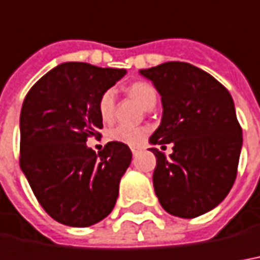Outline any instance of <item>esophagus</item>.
I'll return each mask as SVG.
<instances>
[{
    "label": "esophagus",
    "instance_id": "obj_1",
    "mask_svg": "<svg viewBox=\"0 0 260 260\" xmlns=\"http://www.w3.org/2000/svg\"><path fill=\"white\" fill-rule=\"evenodd\" d=\"M131 151H132V153H134V155H137V152H138V149H137V148H132V149H131Z\"/></svg>",
    "mask_w": 260,
    "mask_h": 260
}]
</instances>
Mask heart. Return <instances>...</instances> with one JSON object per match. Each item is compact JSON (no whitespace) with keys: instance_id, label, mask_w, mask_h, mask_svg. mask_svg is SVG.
Here are the masks:
<instances>
[{"instance_id":"heart-1","label":"heart","mask_w":260,"mask_h":260,"mask_svg":"<svg viewBox=\"0 0 260 260\" xmlns=\"http://www.w3.org/2000/svg\"><path fill=\"white\" fill-rule=\"evenodd\" d=\"M128 93L134 100H137L141 105L146 109H151L155 107L158 101V93L149 82L145 81H137L128 86ZM98 112H100L102 122H111L114 119L115 114V96L112 91H105L100 96L98 101ZM149 129L145 126H125L118 125L115 128L109 131L108 137L111 141L121 142V144L129 145V146H139L144 144L145 138L148 137Z\"/></svg>"}]
</instances>
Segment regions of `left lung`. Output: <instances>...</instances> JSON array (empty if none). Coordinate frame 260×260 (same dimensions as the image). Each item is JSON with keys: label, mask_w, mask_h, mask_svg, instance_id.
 I'll return each mask as SVG.
<instances>
[{"label": "left lung", "mask_w": 260, "mask_h": 260, "mask_svg": "<svg viewBox=\"0 0 260 260\" xmlns=\"http://www.w3.org/2000/svg\"><path fill=\"white\" fill-rule=\"evenodd\" d=\"M141 74L152 81L164 107L149 142L174 144L168 158L151 148L155 193L168 213L201 216L226 198L236 179L242 128L234 100L211 74L190 63L172 61Z\"/></svg>", "instance_id": "obj_1"}]
</instances>
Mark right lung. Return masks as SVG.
I'll return each mask as SVG.
<instances>
[{"mask_svg": "<svg viewBox=\"0 0 260 260\" xmlns=\"http://www.w3.org/2000/svg\"><path fill=\"white\" fill-rule=\"evenodd\" d=\"M125 74L65 62L26 93L19 116V167L44 211L59 223L91 226L115 206L132 152L112 141L96 153L86 139L101 138L100 96Z\"/></svg>", "mask_w": 260, "mask_h": 260, "instance_id": "1", "label": "right lung"}]
</instances>
